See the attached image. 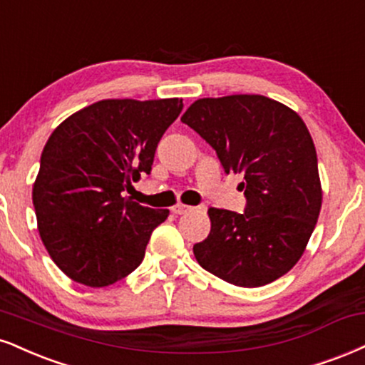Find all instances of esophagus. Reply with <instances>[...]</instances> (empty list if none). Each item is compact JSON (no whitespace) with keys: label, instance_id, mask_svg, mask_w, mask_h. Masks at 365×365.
<instances>
[{"label":"esophagus","instance_id":"obj_1","mask_svg":"<svg viewBox=\"0 0 365 365\" xmlns=\"http://www.w3.org/2000/svg\"><path fill=\"white\" fill-rule=\"evenodd\" d=\"M188 210H192V207H188V205H185V204H177L171 207V212L177 214V216H182V214L188 212Z\"/></svg>","mask_w":365,"mask_h":365}]
</instances>
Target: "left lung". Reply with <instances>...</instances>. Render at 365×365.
I'll list each match as a JSON object with an SVG mask.
<instances>
[{"label":"left lung","instance_id":"left-lung-1","mask_svg":"<svg viewBox=\"0 0 365 365\" xmlns=\"http://www.w3.org/2000/svg\"><path fill=\"white\" fill-rule=\"evenodd\" d=\"M182 122L216 151L226 173L245 178V212L209 209L210 232L194 245L197 262L240 287L282 277L301 258L322 209L308 127L291 108L262 95L197 100Z\"/></svg>","mask_w":365,"mask_h":365}]
</instances>
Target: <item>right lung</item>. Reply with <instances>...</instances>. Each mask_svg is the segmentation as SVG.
<instances>
[{"mask_svg":"<svg viewBox=\"0 0 365 365\" xmlns=\"http://www.w3.org/2000/svg\"><path fill=\"white\" fill-rule=\"evenodd\" d=\"M182 108L180 98L102 100L51 134L34 207L47 252L74 282L105 287L140 265L168 210L140 205L124 192L151 173L158 143Z\"/></svg>","mask_w":365,"mask_h":365,"instance_id":"add662e5","label":"right lung"}]
</instances>
